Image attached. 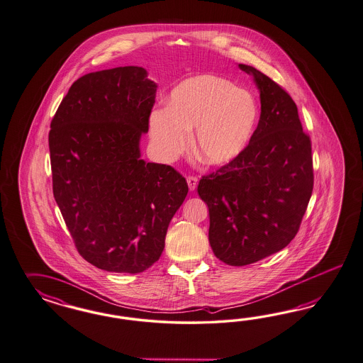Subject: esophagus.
<instances>
[{
  "label": "esophagus",
  "instance_id": "1",
  "mask_svg": "<svg viewBox=\"0 0 363 363\" xmlns=\"http://www.w3.org/2000/svg\"><path fill=\"white\" fill-rule=\"evenodd\" d=\"M187 179V185H189V189L193 191V190H196V187H197L198 184V178L194 176H189L186 178Z\"/></svg>",
  "mask_w": 363,
  "mask_h": 363
}]
</instances>
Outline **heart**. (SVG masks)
<instances>
[{
    "mask_svg": "<svg viewBox=\"0 0 363 363\" xmlns=\"http://www.w3.org/2000/svg\"><path fill=\"white\" fill-rule=\"evenodd\" d=\"M258 108L253 97L226 78H187L172 90L167 108L150 114V135L166 158L184 153L196 129L194 153L206 165H226L253 137Z\"/></svg>",
    "mask_w": 363,
    "mask_h": 363,
    "instance_id": "1",
    "label": "heart"
}]
</instances>
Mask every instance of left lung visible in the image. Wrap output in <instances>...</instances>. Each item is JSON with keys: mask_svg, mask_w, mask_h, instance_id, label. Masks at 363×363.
Returning a JSON list of instances; mask_svg holds the SVG:
<instances>
[{"mask_svg": "<svg viewBox=\"0 0 363 363\" xmlns=\"http://www.w3.org/2000/svg\"><path fill=\"white\" fill-rule=\"evenodd\" d=\"M261 117L246 149L217 172L202 176L198 194L209 208V242L225 264H254L297 235L313 193L311 141L296 102L253 66Z\"/></svg>", "mask_w": 363, "mask_h": 363, "instance_id": "1", "label": "left lung"}]
</instances>
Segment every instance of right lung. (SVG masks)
<instances>
[{"mask_svg": "<svg viewBox=\"0 0 363 363\" xmlns=\"http://www.w3.org/2000/svg\"><path fill=\"white\" fill-rule=\"evenodd\" d=\"M155 91L140 66L89 73L50 123L55 202L78 253L106 272L137 274L157 262L189 191L174 167L140 158Z\"/></svg>", "mask_w": 363, "mask_h": 363, "instance_id": "right-lung-1", "label": "right lung"}]
</instances>
